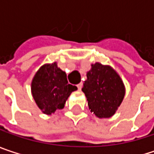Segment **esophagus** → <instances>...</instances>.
<instances>
[{"label": "esophagus", "mask_w": 154, "mask_h": 154, "mask_svg": "<svg viewBox=\"0 0 154 154\" xmlns=\"http://www.w3.org/2000/svg\"><path fill=\"white\" fill-rule=\"evenodd\" d=\"M82 86H83V83L82 82L79 83V84L77 85V88H78V89H79V90H81V89L82 88Z\"/></svg>", "instance_id": "esophagus-1"}]
</instances>
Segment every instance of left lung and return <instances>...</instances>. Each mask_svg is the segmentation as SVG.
I'll return each instance as SVG.
<instances>
[{"label": "left lung", "mask_w": 154, "mask_h": 154, "mask_svg": "<svg viewBox=\"0 0 154 154\" xmlns=\"http://www.w3.org/2000/svg\"><path fill=\"white\" fill-rule=\"evenodd\" d=\"M82 91L91 112L100 118L115 114L125 96V86L119 75L110 66L100 63L92 65L87 72Z\"/></svg>", "instance_id": "8db88e82"}]
</instances>
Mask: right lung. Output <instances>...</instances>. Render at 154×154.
I'll return each instance as SVG.
<instances>
[{"label": "right lung", "instance_id": "1", "mask_svg": "<svg viewBox=\"0 0 154 154\" xmlns=\"http://www.w3.org/2000/svg\"><path fill=\"white\" fill-rule=\"evenodd\" d=\"M76 86L68 84L66 74L57 63L43 66L35 74L31 83L33 98L43 113L51 115L64 108L66 101Z\"/></svg>", "mask_w": 154, "mask_h": 154}]
</instances>
